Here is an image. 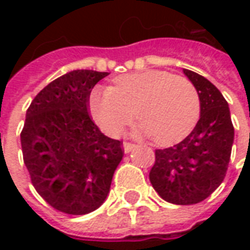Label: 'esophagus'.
<instances>
[{
    "label": "esophagus",
    "instance_id": "obj_1",
    "mask_svg": "<svg viewBox=\"0 0 250 250\" xmlns=\"http://www.w3.org/2000/svg\"><path fill=\"white\" fill-rule=\"evenodd\" d=\"M135 147H136V145H134V143H130V142H125V143H123V148H125V152L132 151V150H134Z\"/></svg>",
    "mask_w": 250,
    "mask_h": 250
}]
</instances>
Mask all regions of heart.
Segmentation results:
<instances>
[{"label": "heart", "mask_w": 250, "mask_h": 250, "mask_svg": "<svg viewBox=\"0 0 250 250\" xmlns=\"http://www.w3.org/2000/svg\"><path fill=\"white\" fill-rule=\"evenodd\" d=\"M89 111L108 135H119L136 116L138 134L154 136L158 145H173L193 130L201 100L193 83L165 71H145L116 77L109 88H95Z\"/></svg>", "instance_id": "1"}]
</instances>
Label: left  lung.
<instances>
[{"mask_svg": "<svg viewBox=\"0 0 250 250\" xmlns=\"http://www.w3.org/2000/svg\"><path fill=\"white\" fill-rule=\"evenodd\" d=\"M184 73L198 91L201 116L184 141L155 150L150 182L170 204L194 205L208 198L225 178L234 127L218 88L195 72L184 69Z\"/></svg>", "mask_w": 250, "mask_h": 250, "instance_id": "1", "label": "left lung"}]
</instances>
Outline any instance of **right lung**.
I'll list each match as a JSON object with an SVG mask.
<instances>
[{"mask_svg": "<svg viewBox=\"0 0 250 250\" xmlns=\"http://www.w3.org/2000/svg\"><path fill=\"white\" fill-rule=\"evenodd\" d=\"M108 72L77 69L36 95L21 131L24 163L36 191L62 213L96 210L108 195L123 142L103 135L88 112L89 95Z\"/></svg>", "mask_w": 250, "mask_h": 250, "instance_id": "1", "label": "right lung"}]
</instances>
